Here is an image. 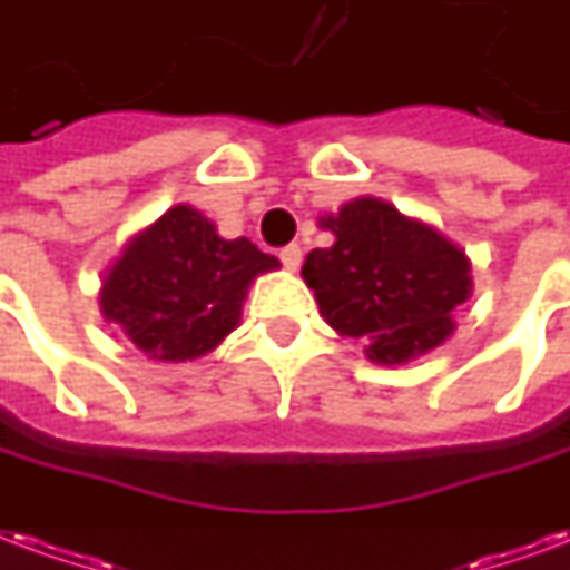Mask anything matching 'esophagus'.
I'll use <instances>...</instances> for the list:
<instances>
[{
    "mask_svg": "<svg viewBox=\"0 0 570 570\" xmlns=\"http://www.w3.org/2000/svg\"><path fill=\"white\" fill-rule=\"evenodd\" d=\"M281 263H284V268L295 272V268L302 266V247H298V245H286L284 250H281Z\"/></svg>",
    "mask_w": 570,
    "mask_h": 570,
    "instance_id": "esophagus-1",
    "label": "esophagus"
}]
</instances>
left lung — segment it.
I'll return each mask as SVG.
<instances>
[{"instance_id":"obj_1","label":"left lung","mask_w":570,"mask_h":570,"mask_svg":"<svg viewBox=\"0 0 570 570\" xmlns=\"http://www.w3.org/2000/svg\"><path fill=\"white\" fill-rule=\"evenodd\" d=\"M334 242L302 266L320 314L341 337L364 343L373 364H406L454 332L451 314L472 295V266L440 229L376 197L320 217Z\"/></svg>"}]
</instances>
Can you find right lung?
Listing matches in <instances>:
<instances>
[{
    "label": "right lung",
    "instance_id": "add662e5",
    "mask_svg": "<svg viewBox=\"0 0 570 570\" xmlns=\"http://www.w3.org/2000/svg\"><path fill=\"white\" fill-rule=\"evenodd\" d=\"M275 268V256L220 238L179 203L121 247L101 281V314L155 362H194L236 328L250 284Z\"/></svg>",
    "mask_w": 570,
    "mask_h": 570
}]
</instances>
